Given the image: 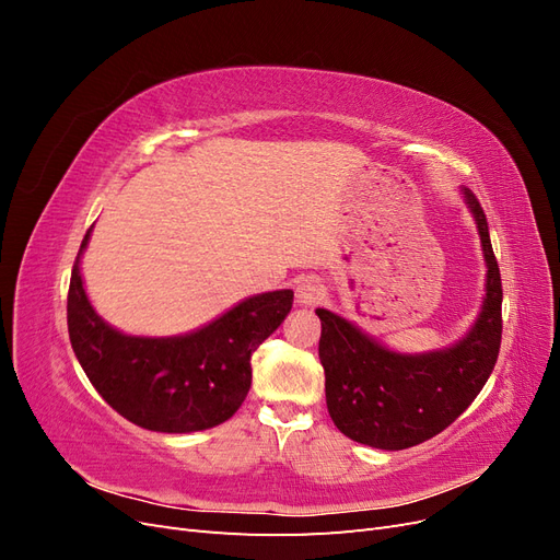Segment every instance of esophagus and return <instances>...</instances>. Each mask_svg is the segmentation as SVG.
Segmentation results:
<instances>
[{
    "instance_id": "34e87169",
    "label": "esophagus",
    "mask_w": 560,
    "mask_h": 560,
    "mask_svg": "<svg viewBox=\"0 0 560 560\" xmlns=\"http://www.w3.org/2000/svg\"><path fill=\"white\" fill-rule=\"evenodd\" d=\"M322 296V284L315 278H301L296 282V303L299 306H315Z\"/></svg>"
}]
</instances>
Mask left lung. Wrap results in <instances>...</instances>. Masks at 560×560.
I'll list each match as a JSON object with an SVG mask.
<instances>
[{"mask_svg":"<svg viewBox=\"0 0 560 560\" xmlns=\"http://www.w3.org/2000/svg\"><path fill=\"white\" fill-rule=\"evenodd\" d=\"M488 264L486 301L477 325L444 352L399 354L371 341L348 319L317 308L319 362L327 409L352 442L401 451L446 430L481 393L502 341V280L479 198L465 189Z\"/></svg>","mask_w":560,"mask_h":560,"instance_id":"1","label":"left lung"}]
</instances>
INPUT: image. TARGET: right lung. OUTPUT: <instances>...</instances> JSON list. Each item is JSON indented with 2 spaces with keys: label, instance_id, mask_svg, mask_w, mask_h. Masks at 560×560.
Masks as SVG:
<instances>
[{
  "label": "right lung",
  "instance_id": "obj_1",
  "mask_svg": "<svg viewBox=\"0 0 560 560\" xmlns=\"http://www.w3.org/2000/svg\"><path fill=\"white\" fill-rule=\"evenodd\" d=\"M67 292V329L81 369L116 413L144 430L182 434L229 420L252 385V352L292 311L294 292L252 296L189 336L135 338L95 315L79 257Z\"/></svg>",
  "mask_w": 560,
  "mask_h": 560
}]
</instances>
